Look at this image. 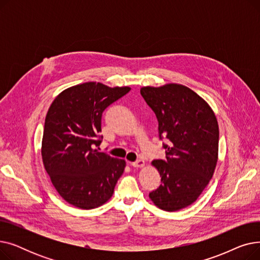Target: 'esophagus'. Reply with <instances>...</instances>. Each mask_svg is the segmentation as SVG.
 <instances>
[{"label":"esophagus","mask_w":260,"mask_h":260,"mask_svg":"<svg viewBox=\"0 0 260 260\" xmlns=\"http://www.w3.org/2000/svg\"><path fill=\"white\" fill-rule=\"evenodd\" d=\"M129 163H131V166L134 168H142L145 165L144 160H142V159H138V160H136L134 162H129Z\"/></svg>","instance_id":"1"}]
</instances>
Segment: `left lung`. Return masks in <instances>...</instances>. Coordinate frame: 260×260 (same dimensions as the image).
Listing matches in <instances>:
<instances>
[{
    "mask_svg": "<svg viewBox=\"0 0 260 260\" xmlns=\"http://www.w3.org/2000/svg\"><path fill=\"white\" fill-rule=\"evenodd\" d=\"M140 93L157 117L159 138L168 141L167 159L153 161L161 184L149 198L161 210L179 211L197 200L213 177L218 122L210 105L184 85L146 86Z\"/></svg>",
    "mask_w": 260,
    "mask_h": 260,
    "instance_id": "8db88e82",
    "label": "left lung"
}]
</instances>
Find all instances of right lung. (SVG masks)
Here are the masks:
<instances>
[{
  "label": "right lung",
  "instance_id": "add662e5",
  "mask_svg": "<svg viewBox=\"0 0 260 260\" xmlns=\"http://www.w3.org/2000/svg\"><path fill=\"white\" fill-rule=\"evenodd\" d=\"M129 90L86 82L63 90L48 109L43 165L57 192L74 207L94 209L113 196L125 161L100 152L101 119L105 108Z\"/></svg>",
  "mask_w": 260,
  "mask_h": 260
}]
</instances>
